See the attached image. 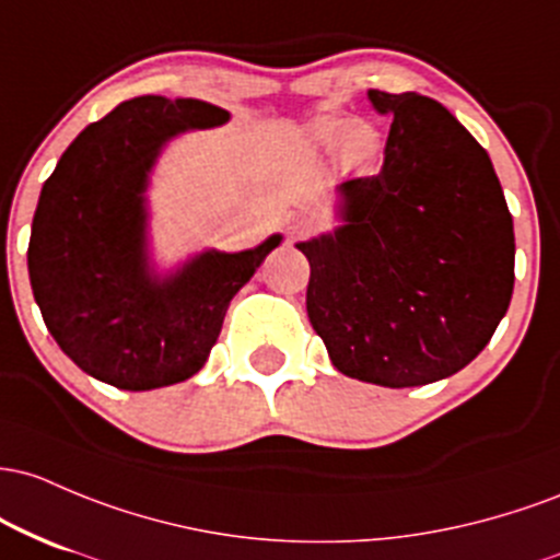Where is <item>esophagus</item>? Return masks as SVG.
<instances>
[{"label":"esophagus","mask_w":560,"mask_h":560,"mask_svg":"<svg viewBox=\"0 0 560 560\" xmlns=\"http://www.w3.org/2000/svg\"><path fill=\"white\" fill-rule=\"evenodd\" d=\"M285 230H288V237L296 241V237L306 235V232L312 230V219L306 217V213H293V217L285 222Z\"/></svg>","instance_id":"obj_1"}]
</instances>
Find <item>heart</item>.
Listing matches in <instances>:
<instances>
[{"label":"heart","instance_id":"obj_1","mask_svg":"<svg viewBox=\"0 0 560 560\" xmlns=\"http://www.w3.org/2000/svg\"><path fill=\"white\" fill-rule=\"evenodd\" d=\"M306 137L317 150H336L347 172H370L383 153V137L370 121L347 116H319L306 127Z\"/></svg>","mask_w":560,"mask_h":560}]
</instances>
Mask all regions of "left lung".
I'll return each mask as SVG.
<instances>
[{"mask_svg": "<svg viewBox=\"0 0 560 560\" xmlns=\"http://www.w3.org/2000/svg\"><path fill=\"white\" fill-rule=\"evenodd\" d=\"M392 116L375 177L338 190L310 259L306 314L332 368L375 386L442 381L479 357L513 296V217L487 150L436 100L368 92Z\"/></svg>", "mask_w": 560, "mask_h": 560, "instance_id": "8db88e82", "label": "left lung"}]
</instances>
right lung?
I'll return each mask as SVG.
<instances>
[{
	"label": "right lung",
	"mask_w": 560,
	"mask_h": 560,
	"mask_svg": "<svg viewBox=\"0 0 560 560\" xmlns=\"http://www.w3.org/2000/svg\"><path fill=\"white\" fill-rule=\"evenodd\" d=\"M203 100L144 94L86 127L44 182L28 278L44 325L92 378L127 392L187 381L209 360L232 296L282 235L256 248H209L159 272L148 248L150 172L168 140L222 127Z\"/></svg>",
	"instance_id": "right-lung-1"
}]
</instances>
